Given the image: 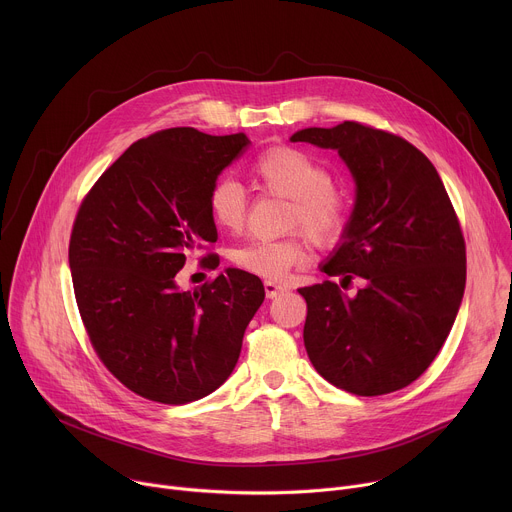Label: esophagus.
<instances>
[{
  "label": "esophagus",
  "instance_id": "34e87169",
  "mask_svg": "<svg viewBox=\"0 0 512 512\" xmlns=\"http://www.w3.org/2000/svg\"><path fill=\"white\" fill-rule=\"evenodd\" d=\"M283 291H287V287L285 285H281V283H275V281H265V296L269 298V300H273V298H277V296H281Z\"/></svg>",
  "mask_w": 512,
  "mask_h": 512
}]
</instances>
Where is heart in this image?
Listing matches in <instances>:
<instances>
[{
	"instance_id": "heart-1",
	"label": "heart",
	"mask_w": 512,
	"mask_h": 512,
	"mask_svg": "<svg viewBox=\"0 0 512 512\" xmlns=\"http://www.w3.org/2000/svg\"><path fill=\"white\" fill-rule=\"evenodd\" d=\"M249 172L261 192L289 200L285 229H300L318 247H330L342 239L350 218L348 192L330 180L328 168L314 156L296 145H273L253 160ZM206 204L218 229L233 235L245 229L247 194L235 180H216ZM305 238L294 233L283 239L251 241L237 247L231 261L247 273L281 279L291 267L308 261L310 247Z\"/></svg>"
}]
</instances>
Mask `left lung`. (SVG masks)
Segmentation results:
<instances>
[{"label": "left lung", "instance_id": "1", "mask_svg": "<svg viewBox=\"0 0 512 512\" xmlns=\"http://www.w3.org/2000/svg\"><path fill=\"white\" fill-rule=\"evenodd\" d=\"M291 141L336 150L356 182L342 243L322 271L367 285L354 298L334 281L298 289L308 304L304 344L314 369L362 397L419 379L444 346L466 285V243L444 182L407 139L344 121Z\"/></svg>", "mask_w": 512, "mask_h": 512}]
</instances>
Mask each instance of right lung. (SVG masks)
<instances>
[{"mask_svg": "<svg viewBox=\"0 0 512 512\" xmlns=\"http://www.w3.org/2000/svg\"><path fill=\"white\" fill-rule=\"evenodd\" d=\"M247 145L245 133L162 129L131 143L81 202L68 245L77 306L101 362L143 399L184 405L221 387L265 300L243 269L176 285L188 253L216 243L208 190Z\"/></svg>", "mask_w": 512, "mask_h": 512, "instance_id": "add662e5", "label": "right lung"}]
</instances>
